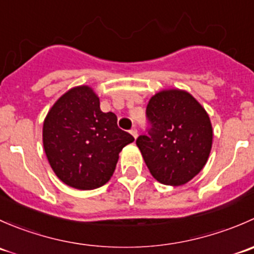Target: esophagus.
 Listing matches in <instances>:
<instances>
[{"instance_id":"34e87169","label":"esophagus","mask_w":254,"mask_h":254,"mask_svg":"<svg viewBox=\"0 0 254 254\" xmlns=\"http://www.w3.org/2000/svg\"><path fill=\"white\" fill-rule=\"evenodd\" d=\"M130 134H131L132 136H134V139H136V137H137V130L135 129V127H132V129L130 130Z\"/></svg>"}]
</instances>
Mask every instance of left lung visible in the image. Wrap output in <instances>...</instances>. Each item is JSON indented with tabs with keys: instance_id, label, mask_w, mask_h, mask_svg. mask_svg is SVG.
<instances>
[{
	"instance_id": "8db88e82",
	"label": "left lung",
	"mask_w": 254,
	"mask_h": 254,
	"mask_svg": "<svg viewBox=\"0 0 254 254\" xmlns=\"http://www.w3.org/2000/svg\"><path fill=\"white\" fill-rule=\"evenodd\" d=\"M147 135L136 139L146 166L156 181L183 186L205 166L212 145V127L201 104L182 89H165L146 108Z\"/></svg>"
}]
</instances>
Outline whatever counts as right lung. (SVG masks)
Masks as SVG:
<instances>
[{"label": "right lung", "mask_w": 254, "mask_h": 254, "mask_svg": "<svg viewBox=\"0 0 254 254\" xmlns=\"http://www.w3.org/2000/svg\"><path fill=\"white\" fill-rule=\"evenodd\" d=\"M134 141L119 129L117 115L103 113L88 86L73 87L49 111L43 125V145L60 181L79 190L104 186L117 167L119 152Z\"/></svg>", "instance_id": "add662e5"}]
</instances>
